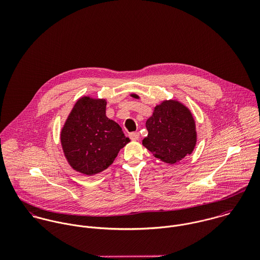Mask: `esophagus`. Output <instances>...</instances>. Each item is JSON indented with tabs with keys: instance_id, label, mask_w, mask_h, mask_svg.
Instances as JSON below:
<instances>
[{
	"instance_id": "1",
	"label": "esophagus",
	"mask_w": 260,
	"mask_h": 260,
	"mask_svg": "<svg viewBox=\"0 0 260 260\" xmlns=\"http://www.w3.org/2000/svg\"><path fill=\"white\" fill-rule=\"evenodd\" d=\"M129 137L132 141H137L139 139V133L138 132H133L129 134Z\"/></svg>"
}]
</instances>
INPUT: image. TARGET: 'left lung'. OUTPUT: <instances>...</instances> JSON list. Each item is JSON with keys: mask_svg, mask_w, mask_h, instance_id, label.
Here are the masks:
<instances>
[{"mask_svg": "<svg viewBox=\"0 0 260 260\" xmlns=\"http://www.w3.org/2000/svg\"><path fill=\"white\" fill-rule=\"evenodd\" d=\"M131 97L139 99L137 94ZM148 135L143 146L161 161L174 164L190 155L196 146L197 132L193 115L177 100H164L154 107L146 121Z\"/></svg>", "mask_w": 260, "mask_h": 260, "instance_id": "1", "label": "left lung"}]
</instances>
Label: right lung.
Wrapping results in <instances>:
<instances>
[{"label": "right lung", "mask_w": 260, "mask_h": 260, "mask_svg": "<svg viewBox=\"0 0 260 260\" xmlns=\"http://www.w3.org/2000/svg\"><path fill=\"white\" fill-rule=\"evenodd\" d=\"M105 99L83 96L61 129L64 156L75 171L93 176L107 169L130 142L118 123L106 116Z\"/></svg>", "instance_id": "obj_1"}]
</instances>
